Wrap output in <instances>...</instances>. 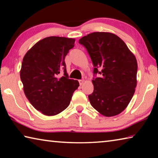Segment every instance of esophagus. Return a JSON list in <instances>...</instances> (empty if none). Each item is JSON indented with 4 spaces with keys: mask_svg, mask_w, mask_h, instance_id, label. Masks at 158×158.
I'll return each mask as SVG.
<instances>
[{
    "mask_svg": "<svg viewBox=\"0 0 158 158\" xmlns=\"http://www.w3.org/2000/svg\"><path fill=\"white\" fill-rule=\"evenodd\" d=\"M79 84L81 85L84 83V79H81V80H79Z\"/></svg>",
    "mask_w": 158,
    "mask_h": 158,
    "instance_id": "1",
    "label": "esophagus"
}]
</instances>
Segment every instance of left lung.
Here are the masks:
<instances>
[{
  "mask_svg": "<svg viewBox=\"0 0 158 158\" xmlns=\"http://www.w3.org/2000/svg\"><path fill=\"white\" fill-rule=\"evenodd\" d=\"M79 42L86 49L94 67V90L89 95L93 107L107 117L121 113L137 85L135 56L120 37L110 33L95 32Z\"/></svg>",
  "mask_w": 158,
  "mask_h": 158,
  "instance_id": "1",
  "label": "left lung"
}]
</instances>
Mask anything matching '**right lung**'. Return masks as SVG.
<instances>
[{
  "instance_id": "1",
  "label": "right lung",
  "mask_w": 158,
  "mask_h": 158,
  "mask_svg": "<svg viewBox=\"0 0 158 158\" xmlns=\"http://www.w3.org/2000/svg\"><path fill=\"white\" fill-rule=\"evenodd\" d=\"M74 42L67 37H45L23 58L20 77L23 91L31 105L46 116H54L65 110L79 85L78 81L69 79L65 63Z\"/></svg>"
}]
</instances>
